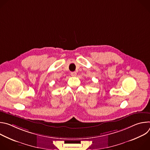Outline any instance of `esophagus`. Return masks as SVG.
<instances>
[{"mask_svg":"<svg viewBox=\"0 0 150 150\" xmlns=\"http://www.w3.org/2000/svg\"><path fill=\"white\" fill-rule=\"evenodd\" d=\"M71 75L72 76H75L76 75V72H72L71 73Z\"/></svg>","mask_w":150,"mask_h":150,"instance_id":"34e87169","label":"esophagus"}]
</instances>
